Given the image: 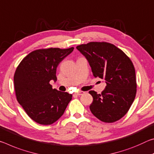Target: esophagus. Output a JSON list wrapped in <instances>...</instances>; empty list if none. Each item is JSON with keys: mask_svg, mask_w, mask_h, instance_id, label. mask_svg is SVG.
<instances>
[{"mask_svg": "<svg viewBox=\"0 0 154 154\" xmlns=\"http://www.w3.org/2000/svg\"><path fill=\"white\" fill-rule=\"evenodd\" d=\"M84 94H85L84 91H80V92H79V93H76V94H75V95H79V96H80V95H83Z\"/></svg>", "mask_w": 154, "mask_h": 154, "instance_id": "obj_1", "label": "esophagus"}]
</instances>
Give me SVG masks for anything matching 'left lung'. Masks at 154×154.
Listing matches in <instances>:
<instances>
[{
  "label": "left lung",
  "instance_id": "1",
  "mask_svg": "<svg viewBox=\"0 0 154 154\" xmlns=\"http://www.w3.org/2000/svg\"><path fill=\"white\" fill-rule=\"evenodd\" d=\"M76 48L87 58L95 78L104 79L106 86L101 94L90 91V110L105 123L119 120L129 110L137 94V79L132 60L110 43L92 42Z\"/></svg>",
  "mask_w": 154,
  "mask_h": 154
}]
</instances>
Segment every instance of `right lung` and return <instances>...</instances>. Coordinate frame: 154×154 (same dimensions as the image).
<instances>
[{
  "label": "right lung",
  "instance_id": "right-lung-1",
  "mask_svg": "<svg viewBox=\"0 0 154 154\" xmlns=\"http://www.w3.org/2000/svg\"><path fill=\"white\" fill-rule=\"evenodd\" d=\"M74 49L34 50L16 68L14 80L17 102L29 117L39 124L56 122L72 100V94L52 89L50 81H56L57 66Z\"/></svg>",
  "mask_w": 154,
  "mask_h": 154
}]
</instances>
